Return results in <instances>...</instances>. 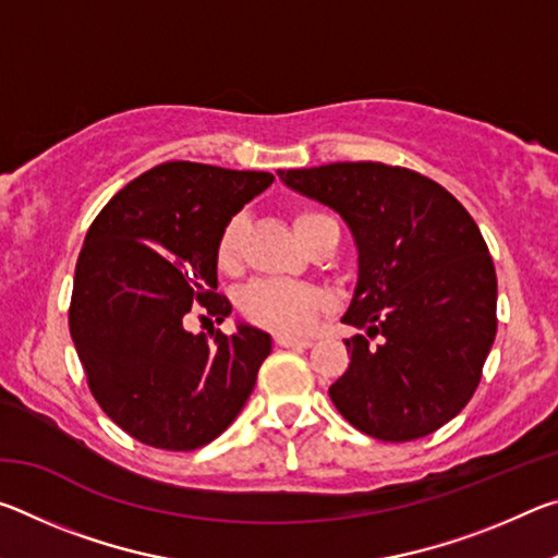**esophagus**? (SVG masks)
<instances>
[{"mask_svg":"<svg viewBox=\"0 0 558 558\" xmlns=\"http://www.w3.org/2000/svg\"><path fill=\"white\" fill-rule=\"evenodd\" d=\"M276 344L278 347H286V349H307V347H313V339H298V337L278 335L276 337Z\"/></svg>","mask_w":558,"mask_h":558,"instance_id":"obj_1","label":"esophagus"}]
</instances>
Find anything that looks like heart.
<instances>
[{"instance_id": "heart-1", "label": "heart", "mask_w": 558, "mask_h": 558, "mask_svg": "<svg viewBox=\"0 0 558 558\" xmlns=\"http://www.w3.org/2000/svg\"><path fill=\"white\" fill-rule=\"evenodd\" d=\"M329 219L323 211L300 209L295 214V231L300 241L315 223ZM245 239V216L235 214L216 239L214 258L221 272H235L241 263V248ZM239 307L248 323L278 335H302L307 332L315 317L327 307V298L323 290L313 286H300V282H278V280H258L245 288L239 298Z\"/></svg>"}]
</instances>
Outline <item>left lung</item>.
<instances>
[{
    "label": "left lung",
    "instance_id": "8db88e82",
    "mask_svg": "<svg viewBox=\"0 0 558 558\" xmlns=\"http://www.w3.org/2000/svg\"><path fill=\"white\" fill-rule=\"evenodd\" d=\"M295 192L342 216L359 276L344 325L349 369L329 386L366 436L405 442L446 426L475 393L497 335V276L477 223L413 169L335 162L278 169ZM383 342L368 347V337Z\"/></svg>",
    "mask_w": 558,
    "mask_h": 558
}]
</instances>
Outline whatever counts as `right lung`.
Masks as SVG:
<instances>
[{
  "instance_id": "add662e5",
  "label": "right lung",
  "mask_w": 558,
  "mask_h": 558,
  "mask_svg": "<svg viewBox=\"0 0 558 558\" xmlns=\"http://www.w3.org/2000/svg\"><path fill=\"white\" fill-rule=\"evenodd\" d=\"M272 179L165 162L122 186L90 223L75 263L71 337L100 409L145 446H206L256 386L270 335L243 323L231 337L192 335L184 317L231 315L216 292V239Z\"/></svg>"
}]
</instances>
